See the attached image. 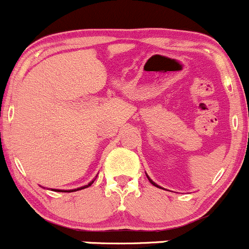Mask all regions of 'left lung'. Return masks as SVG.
Masks as SVG:
<instances>
[{
    "label": "left lung",
    "instance_id": "8db88e82",
    "mask_svg": "<svg viewBox=\"0 0 249 249\" xmlns=\"http://www.w3.org/2000/svg\"><path fill=\"white\" fill-rule=\"evenodd\" d=\"M146 177H147V179H148V180H150V182H151V184H152V185H154V186H156V187L162 188V187H160V186H159V185H157V184H156V182H154V181H153V180H152V179H151V178H150V177H148V176H147V174H146ZM162 190H165V188H162Z\"/></svg>",
    "mask_w": 249,
    "mask_h": 249
}]
</instances>
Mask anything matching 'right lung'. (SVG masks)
Masks as SVG:
<instances>
[{"instance_id": "right-lung-1", "label": "right lung", "mask_w": 249, "mask_h": 249, "mask_svg": "<svg viewBox=\"0 0 249 249\" xmlns=\"http://www.w3.org/2000/svg\"><path fill=\"white\" fill-rule=\"evenodd\" d=\"M95 181V179L92 180V181H90L89 182L88 185H85V186H82V187H78V188H75V190H55V191H57V192H75V191H79V190H83V188H87V187H89V186H91V185H92V182ZM44 188V187H43Z\"/></svg>"}]
</instances>
